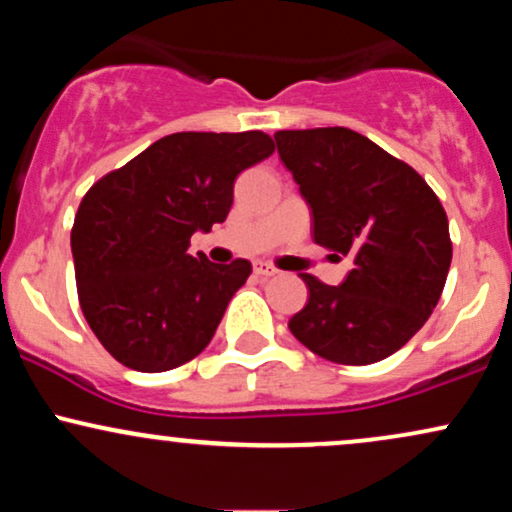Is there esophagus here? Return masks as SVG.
I'll return each instance as SVG.
<instances>
[{
    "instance_id": "1",
    "label": "esophagus",
    "mask_w": 512,
    "mask_h": 512,
    "mask_svg": "<svg viewBox=\"0 0 512 512\" xmlns=\"http://www.w3.org/2000/svg\"><path fill=\"white\" fill-rule=\"evenodd\" d=\"M255 274H257V276H262V279H269V276H276L279 272H276V269L272 267V264H267V262H257V264H255Z\"/></svg>"
}]
</instances>
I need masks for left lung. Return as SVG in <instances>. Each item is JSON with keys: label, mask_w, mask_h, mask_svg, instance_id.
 <instances>
[{"label": "left lung", "mask_w": 512, "mask_h": 512, "mask_svg": "<svg viewBox=\"0 0 512 512\" xmlns=\"http://www.w3.org/2000/svg\"><path fill=\"white\" fill-rule=\"evenodd\" d=\"M274 139L310 207L315 243L354 262L339 286L301 274L310 296L289 330L327 361H383L443 293L452 260L443 204L414 168L354 129H284Z\"/></svg>", "instance_id": "8db88e82"}]
</instances>
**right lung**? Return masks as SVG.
<instances>
[{"mask_svg": "<svg viewBox=\"0 0 512 512\" xmlns=\"http://www.w3.org/2000/svg\"><path fill=\"white\" fill-rule=\"evenodd\" d=\"M272 154L262 132L168 134L81 199L72 228L79 303L122 366L161 373L207 349L252 267L187 255L190 238L226 221L233 182Z\"/></svg>", "mask_w": 512, "mask_h": 512, "instance_id": "1", "label": "right lung"}]
</instances>
